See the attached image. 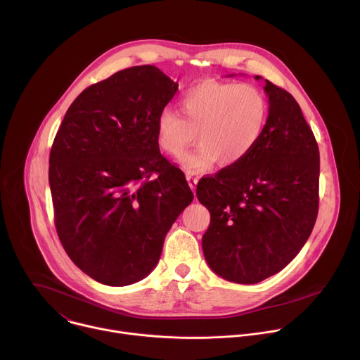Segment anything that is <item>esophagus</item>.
Here are the masks:
<instances>
[{
    "label": "esophagus",
    "mask_w": 360,
    "mask_h": 360,
    "mask_svg": "<svg viewBox=\"0 0 360 360\" xmlns=\"http://www.w3.org/2000/svg\"><path fill=\"white\" fill-rule=\"evenodd\" d=\"M186 181H188L191 189L195 192V188H196V184L199 181V176H196L195 174H189V175H186Z\"/></svg>",
    "instance_id": "1"
}]
</instances>
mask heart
Returning a JSON list of instances; mask_svg holds the SVG:
<instances>
[{"label": "heart", "mask_w": 360, "mask_h": 360, "mask_svg": "<svg viewBox=\"0 0 360 360\" xmlns=\"http://www.w3.org/2000/svg\"><path fill=\"white\" fill-rule=\"evenodd\" d=\"M264 92L249 84L205 79L181 98L179 112L165 108L157 118V145L168 157H179L195 141L199 145L181 158L189 174L207 171L217 161L231 167L243 161L261 141L268 121Z\"/></svg>", "instance_id": "b5f03b06"}]
</instances>
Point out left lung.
<instances>
[{"mask_svg": "<svg viewBox=\"0 0 360 360\" xmlns=\"http://www.w3.org/2000/svg\"><path fill=\"white\" fill-rule=\"evenodd\" d=\"M265 82L269 114L261 141L243 161L196 186L211 212L202 236L205 259L221 278L243 285L278 274L295 258L319 207L315 135L295 98Z\"/></svg>", "mask_w": 360, "mask_h": 360, "instance_id": "left-lung-1", "label": "left lung"}]
</instances>
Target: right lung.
<instances>
[{"label":"right lung","mask_w":360,"mask_h":360,"mask_svg":"<svg viewBox=\"0 0 360 360\" xmlns=\"http://www.w3.org/2000/svg\"><path fill=\"white\" fill-rule=\"evenodd\" d=\"M176 91L153 65L118 71L75 98L56 135L49 188L57 233L71 261L99 283L148 276L193 199L157 145V118ZM152 173L158 178L149 180Z\"/></svg>","instance_id":"right-lung-1"}]
</instances>
